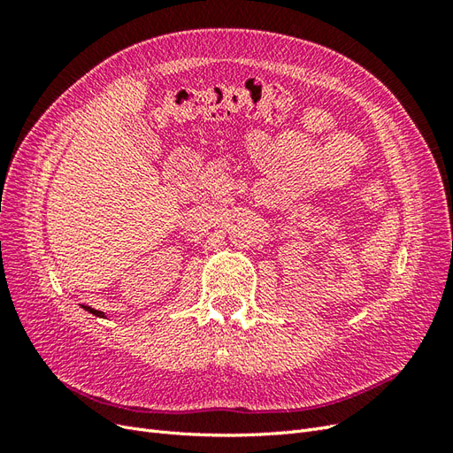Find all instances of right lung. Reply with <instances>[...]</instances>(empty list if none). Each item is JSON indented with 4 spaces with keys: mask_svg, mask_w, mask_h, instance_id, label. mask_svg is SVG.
Instances as JSON below:
<instances>
[{
    "mask_svg": "<svg viewBox=\"0 0 453 453\" xmlns=\"http://www.w3.org/2000/svg\"><path fill=\"white\" fill-rule=\"evenodd\" d=\"M87 311H90V313H94V315H98V318H104V311H98V310H94V308H88V306H83Z\"/></svg>",
    "mask_w": 453,
    "mask_h": 453,
    "instance_id": "obj_1",
    "label": "right lung"
}]
</instances>
